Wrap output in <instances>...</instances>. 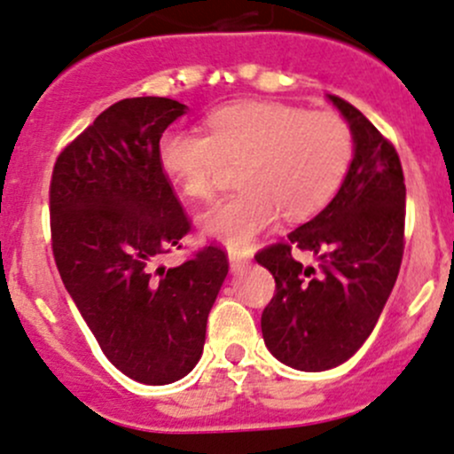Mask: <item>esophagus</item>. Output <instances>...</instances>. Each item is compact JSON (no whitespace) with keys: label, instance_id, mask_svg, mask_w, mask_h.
<instances>
[{"label":"esophagus","instance_id":"esophagus-1","mask_svg":"<svg viewBox=\"0 0 454 454\" xmlns=\"http://www.w3.org/2000/svg\"><path fill=\"white\" fill-rule=\"evenodd\" d=\"M227 259H229V268H231V272H242L244 268H248V257L240 251H229Z\"/></svg>","mask_w":454,"mask_h":454}]
</instances>
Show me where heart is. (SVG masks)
Wrapping results in <instances>:
<instances>
[{"instance_id": "1", "label": "heart", "mask_w": 454, "mask_h": 454, "mask_svg": "<svg viewBox=\"0 0 454 454\" xmlns=\"http://www.w3.org/2000/svg\"><path fill=\"white\" fill-rule=\"evenodd\" d=\"M210 135L171 129L159 141L162 173L197 201L212 200L225 165L242 162L238 195L201 216V231L227 248H247L283 214L309 218L337 195L354 139L333 111L307 114L277 103H236L212 111Z\"/></svg>"}]
</instances>
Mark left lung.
<instances>
[{"label": "left lung", "instance_id": "obj_1", "mask_svg": "<svg viewBox=\"0 0 454 454\" xmlns=\"http://www.w3.org/2000/svg\"><path fill=\"white\" fill-rule=\"evenodd\" d=\"M349 124L354 159L333 201L287 242L257 253L277 294L262 315L266 348L298 371L343 364L373 333L403 257L405 182L396 150L356 106L328 96ZM295 247L318 266L302 267Z\"/></svg>", "mask_w": 454, "mask_h": 454}]
</instances>
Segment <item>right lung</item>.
Instances as JSON below:
<instances>
[{
  "label": "right lung",
  "mask_w": 454,
  "mask_h": 454,
  "mask_svg": "<svg viewBox=\"0 0 454 454\" xmlns=\"http://www.w3.org/2000/svg\"><path fill=\"white\" fill-rule=\"evenodd\" d=\"M188 106L141 96L111 105L58 156L51 240L66 292L109 363L162 386L195 369L229 262L206 247L176 268L188 223L159 165V141Z\"/></svg>",
  "instance_id": "add662e5"
}]
</instances>
